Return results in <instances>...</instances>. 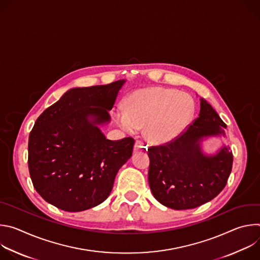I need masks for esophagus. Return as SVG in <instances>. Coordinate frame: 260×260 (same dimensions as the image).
<instances>
[{
	"instance_id": "34e87169",
	"label": "esophagus",
	"mask_w": 260,
	"mask_h": 260,
	"mask_svg": "<svg viewBox=\"0 0 260 260\" xmlns=\"http://www.w3.org/2000/svg\"><path fill=\"white\" fill-rule=\"evenodd\" d=\"M147 147L144 145V143L140 140H137L135 143V147H134V151H146Z\"/></svg>"
}]
</instances>
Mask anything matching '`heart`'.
<instances>
[{
    "label": "heart",
    "instance_id": "1",
    "mask_svg": "<svg viewBox=\"0 0 260 260\" xmlns=\"http://www.w3.org/2000/svg\"><path fill=\"white\" fill-rule=\"evenodd\" d=\"M125 104L126 110L113 111L116 124L131 134L145 126L146 138L155 144L175 139L196 114V103L189 94L160 86L136 90Z\"/></svg>",
    "mask_w": 260,
    "mask_h": 260
}]
</instances>
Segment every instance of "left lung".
<instances>
[{
	"instance_id": "8db88e82",
	"label": "left lung",
	"mask_w": 260,
	"mask_h": 260,
	"mask_svg": "<svg viewBox=\"0 0 260 260\" xmlns=\"http://www.w3.org/2000/svg\"><path fill=\"white\" fill-rule=\"evenodd\" d=\"M226 124L212 106L201 99L199 117L180 136L148 148V181L154 198L174 210L200 207L225 187L233 168V152L223 146L213 154L202 150L204 138L225 136Z\"/></svg>"
}]
</instances>
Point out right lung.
<instances>
[{"label": "right lung", "instance_id": "1", "mask_svg": "<svg viewBox=\"0 0 260 260\" xmlns=\"http://www.w3.org/2000/svg\"><path fill=\"white\" fill-rule=\"evenodd\" d=\"M124 82L72 88L36 120L27 162L34 187L47 203L80 212L109 197L135 140H108L99 124L110 122L109 111Z\"/></svg>", "mask_w": 260, "mask_h": 260}]
</instances>
